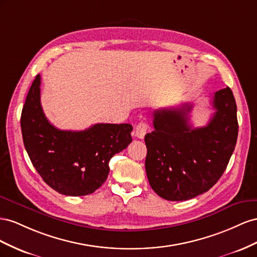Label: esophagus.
<instances>
[{"mask_svg": "<svg viewBox=\"0 0 257 257\" xmlns=\"http://www.w3.org/2000/svg\"><path fill=\"white\" fill-rule=\"evenodd\" d=\"M149 124L146 123L145 121H141L137 124L136 127V137H138L139 139H143L144 136L146 135V131H148Z\"/></svg>", "mask_w": 257, "mask_h": 257, "instance_id": "34e87169", "label": "esophagus"}]
</instances>
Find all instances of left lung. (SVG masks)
<instances>
[{
    "mask_svg": "<svg viewBox=\"0 0 257 257\" xmlns=\"http://www.w3.org/2000/svg\"><path fill=\"white\" fill-rule=\"evenodd\" d=\"M215 113L207 126H190L192 104L154 112V130L146 134L145 170L151 187L166 200L201 195L222 177L238 137L236 100L229 87L214 93Z\"/></svg>",
    "mask_w": 257,
    "mask_h": 257,
    "instance_id": "obj_1",
    "label": "left lung"
}]
</instances>
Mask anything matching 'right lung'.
<instances>
[{
    "instance_id": "1",
    "label": "right lung",
    "mask_w": 257,
    "mask_h": 257,
    "mask_svg": "<svg viewBox=\"0 0 257 257\" xmlns=\"http://www.w3.org/2000/svg\"><path fill=\"white\" fill-rule=\"evenodd\" d=\"M24 144L36 171L65 196L92 194L105 182L108 163L133 141L130 123H96L83 131L60 130L41 105V76L36 75L21 112Z\"/></svg>"
}]
</instances>
